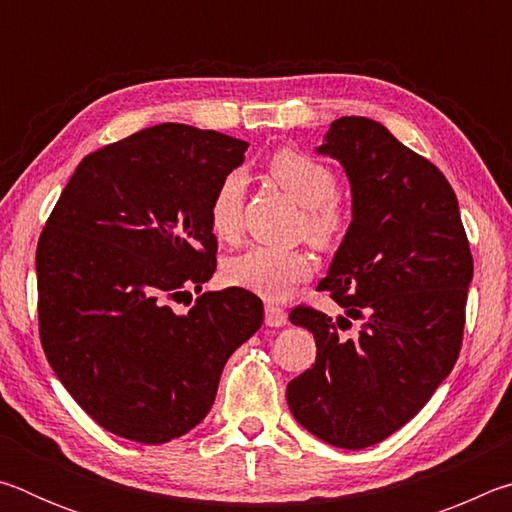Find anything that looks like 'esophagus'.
Here are the masks:
<instances>
[{"label": "esophagus", "mask_w": 512, "mask_h": 512, "mask_svg": "<svg viewBox=\"0 0 512 512\" xmlns=\"http://www.w3.org/2000/svg\"><path fill=\"white\" fill-rule=\"evenodd\" d=\"M264 314H266L264 320H266L268 327H284V325H287V311H284L282 307L266 302Z\"/></svg>", "instance_id": "34e87169"}]
</instances>
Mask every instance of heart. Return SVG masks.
Segmentation results:
<instances>
[{
	"mask_svg": "<svg viewBox=\"0 0 512 512\" xmlns=\"http://www.w3.org/2000/svg\"><path fill=\"white\" fill-rule=\"evenodd\" d=\"M268 173L300 207V230L316 248H334L345 232V212L336 201L339 180L329 164L293 149H280L268 160ZM244 214V178L228 173L216 185L210 201V225L219 239H235ZM311 259L305 250L253 246L225 266L228 280L268 300H282L309 280Z\"/></svg>",
	"mask_w": 512,
	"mask_h": 512,
	"instance_id": "heart-1",
	"label": "heart"
}]
</instances>
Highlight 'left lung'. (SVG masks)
Wrapping results in <instances>:
<instances>
[{"label": "left lung", "mask_w": 512, "mask_h": 512, "mask_svg": "<svg viewBox=\"0 0 512 512\" xmlns=\"http://www.w3.org/2000/svg\"><path fill=\"white\" fill-rule=\"evenodd\" d=\"M316 151L343 164L352 189V223L318 282L345 316L291 309L314 334L316 363L289 381L287 402L327 445L363 449L404 427L452 372L474 262L452 185L379 121L336 119ZM352 319L360 332L343 337Z\"/></svg>", "instance_id": "1"}]
</instances>
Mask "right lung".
<instances>
[{
  "label": "right lung",
  "instance_id": "right-lung-1",
  "mask_svg": "<svg viewBox=\"0 0 512 512\" xmlns=\"http://www.w3.org/2000/svg\"><path fill=\"white\" fill-rule=\"evenodd\" d=\"M246 149L185 124L144 128L85 155L49 214L36 250L42 348L115 436L162 445L192 431L225 361L262 327V300L239 287L171 309L216 271L210 201Z\"/></svg>",
  "mask_w": 512,
  "mask_h": 512
}]
</instances>
